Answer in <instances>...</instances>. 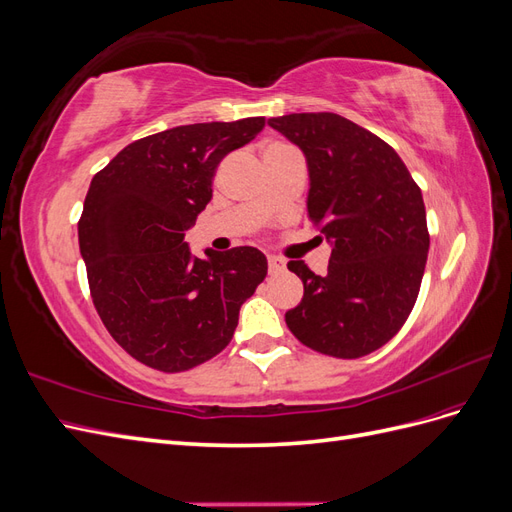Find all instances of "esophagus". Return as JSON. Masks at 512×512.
Segmentation results:
<instances>
[{"instance_id":"34e87169","label":"esophagus","mask_w":512,"mask_h":512,"mask_svg":"<svg viewBox=\"0 0 512 512\" xmlns=\"http://www.w3.org/2000/svg\"><path fill=\"white\" fill-rule=\"evenodd\" d=\"M267 262H269V271L271 273H277V271L284 269V260L280 256H269Z\"/></svg>"}]
</instances>
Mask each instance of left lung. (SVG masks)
Masks as SVG:
<instances>
[{"mask_svg": "<svg viewBox=\"0 0 512 512\" xmlns=\"http://www.w3.org/2000/svg\"><path fill=\"white\" fill-rule=\"evenodd\" d=\"M267 123L303 151L309 222L331 245L327 275L288 262L303 299L286 324L307 348L359 359L404 327L418 297L429 252L423 194L391 145L342 115Z\"/></svg>", "mask_w": 512, "mask_h": 512, "instance_id": "obj_1", "label": "left lung"}]
</instances>
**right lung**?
Segmentation results:
<instances>
[{
  "label": "right lung",
  "mask_w": 512,
  "mask_h": 512,
  "mask_svg": "<svg viewBox=\"0 0 512 512\" xmlns=\"http://www.w3.org/2000/svg\"><path fill=\"white\" fill-rule=\"evenodd\" d=\"M265 117L192 123L123 147L91 179L79 222L91 299L115 342L160 371L222 352L239 309L267 275L256 247L192 254L185 243L213 196L215 168Z\"/></svg>",
  "instance_id": "obj_1"
}]
</instances>
